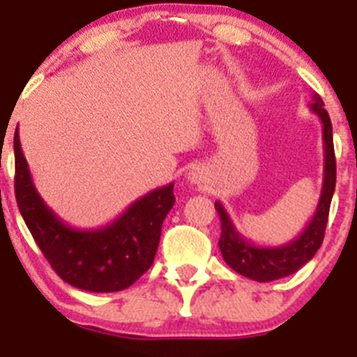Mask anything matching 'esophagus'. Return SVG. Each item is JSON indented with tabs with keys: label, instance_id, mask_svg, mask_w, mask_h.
<instances>
[{
	"label": "esophagus",
	"instance_id": "1",
	"mask_svg": "<svg viewBox=\"0 0 357 357\" xmlns=\"http://www.w3.org/2000/svg\"><path fill=\"white\" fill-rule=\"evenodd\" d=\"M188 181L195 185H200L207 181V173L204 168H193L188 173Z\"/></svg>",
	"mask_w": 357,
	"mask_h": 357
}]
</instances>
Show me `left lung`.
<instances>
[{"label": "left lung", "mask_w": 357, "mask_h": 357, "mask_svg": "<svg viewBox=\"0 0 357 357\" xmlns=\"http://www.w3.org/2000/svg\"><path fill=\"white\" fill-rule=\"evenodd\" d=\"M311 110L321 121V137H324V184H321L320 200L311 222L307 223L302 234L293 241L280 245V247H257L243 238L236 230L234 223L230 222L229 214L220 202L214 204L220 222H222V236H220V250L223 259L234 272L248 277L257 282H270V280L282 279L296 270H301L307 261L313 259L318 248L321 247L324 234H326L327 218H329L331 200L336 185V157H334L333 144V125L324 102L318 94L313 96Z\"/></svg>", "instance_id": "obj_1"}]
</instances>
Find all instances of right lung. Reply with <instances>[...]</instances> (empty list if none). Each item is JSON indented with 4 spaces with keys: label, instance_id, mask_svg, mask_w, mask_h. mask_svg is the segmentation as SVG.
<instances>
[{
    "label": "right lung",
    "instance_id": "1",
    "mask_svg": "<svg viewBox=\"0 0 357 357\" xmlns=\"http://www.w3.org/2000/svg\"><path fill=\"white\" fill-rule=\"evenodd\" d=\"M15 200L24 223L52 268L64 282L93 293L121 291L153 263L164 218L175 204L173 184L135 200L118 220L94 230L66 225L50 209L31 181L14 134Z\"/></svg>",
    "mask_w": 357,
    "mask_h": 357
}]
</instances>
